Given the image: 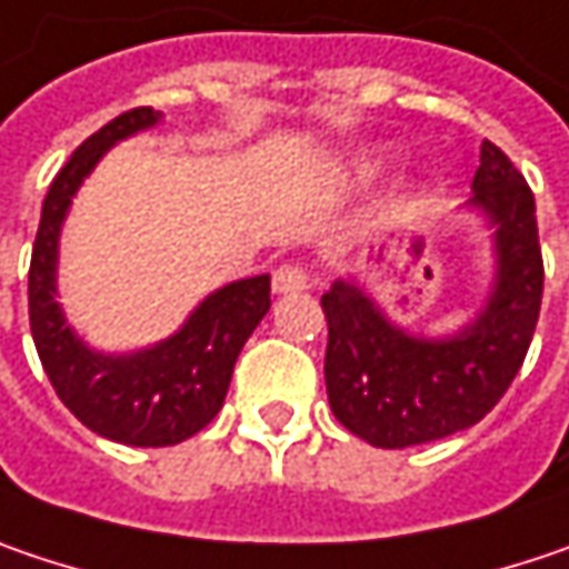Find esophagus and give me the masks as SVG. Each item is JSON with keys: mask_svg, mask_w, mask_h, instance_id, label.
<instances>
[{"mask_svg": "<svg viewBox=\"0 0 569 569\" xmlns=\"http://www.w3.org/2000/svg\"><path fill=\"white\" fill-rule=\"evenodd\" d=\"M302 289H309V273L302 270V267H296V263H286L280 267L277 273H273V292H302Z\"/></svg>", "mask_w": 569, "mask_h": 569, "instance_id": "34e87169", "label": "esophagus"}]
</instances>
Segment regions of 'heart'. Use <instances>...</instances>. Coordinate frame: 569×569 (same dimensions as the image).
Here are the masks:
<instances>
[{"instance_id":"1","label":"heart","mask_w":569,"mask_h":569,"mask_svg":"<svg viewBox=\"0 0 569 569\" xmlns=\"http://www.w3.org/2000/svg\"><path fill=\"white\" fill-rule=\"evenodd\" d=\"M380 163H383L380 157H367V160L360 163V173H373V170H380Z\"/></svg>"}]
</instances>
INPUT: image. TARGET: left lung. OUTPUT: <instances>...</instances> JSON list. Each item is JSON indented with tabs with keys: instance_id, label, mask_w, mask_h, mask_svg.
<instances>
[{
	"instance_id": "8db88e82",
	"label": "left lung",
	"mask_w": 569,
	"mask_h": 569,
	"mask_svg": "<svg viewBox=\"0 0 569 569\" xmlns=\"http://www.w3.org/2000/svg\"><path fill=\"white\" fill-rule=\"evenodd\" d=\"M470 206L492 228L496 277L480 316L460 331L409 335L353 280H335L321 296L331 412L373 448L428 445L477 425L528 353L545 292L535 196L492 141L480 148Z\"/></svg>"
}]
</instances>
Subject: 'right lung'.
Segmentation results:
<instances>
[{
  "label": "right lung",
  "instance_id": "right-lung-1",
  "mask_svg": "<svg viewBox=\"0 0 569 569\" xmlns=\"http://www.w3.org/2000/svg\"><path fill=\"white\" fill-rule=\"evenodd\" d=\"M160 112L131 109L89 134L44 196L28 270V318L44 373L60 402L89 431L131 445L170 448L218 416L244 341L270 309V277H248L206 296L183 328L131 353L92 351L57 302V241L77 189L112 144L153 128Z\"/></svg>",
  "mask_w": 569,
  "mask_h": 569
}]
</instances>
